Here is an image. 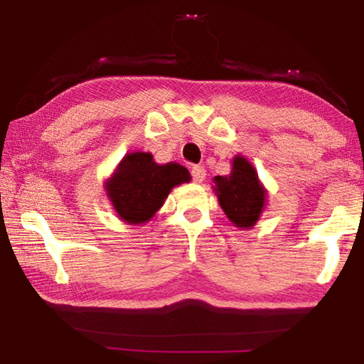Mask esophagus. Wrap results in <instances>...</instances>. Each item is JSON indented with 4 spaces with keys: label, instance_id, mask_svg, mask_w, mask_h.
Listing matches in <instances>:
<instances>
[{
    "label": "esophagus",
    "instance_id": "1",
    "mask_svg": "<svg viewBox=\"0 0 364 364\" xmlns=\"http://www.w3.org/2000/svg\"><path fill=\"white\" fill-rule=\"evenodd\" d=\"M191 175H193L194 183H202L205 180V168L200 167V165H194L193 170H191Z\"/></svg>",
    "mask_w": 364,
    "mask_h": 364
}]
</instances>
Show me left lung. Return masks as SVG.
<instances>
[{"label": "left lung", "mask_w": 364, "mask_h": 364, "mask_svg": "<svg viewBox=\"0 0 364 364\" xmlns=\"http://www.w3.org/2000/svg\"><path fill=\"white\" fill-rule=\"evenodd\" d=\"M213 183V191L228 220L241 230L254 228L267 208L268 197L254 165L239 154L232 159L231 173L215 176Z\"/></svg>", "instance_id": "obj_1"}]
</instances>
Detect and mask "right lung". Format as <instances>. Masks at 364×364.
I'll return each instance as SVG.
<instances>
[{"mask_svg": "<svg viewBox=\"0 0 364 364\" xmlns=\"http://www.w3.org/2000/svg\"><path fill=\"white\" fill-rule=\"evenodd\" d=\"M186 167L157 164L151 152H130L123 157L104 189L114 210L127 225H144L164 205L171 189L189 183Z\"/></svg>", "mask_w": 364, "mask_h": 364, "instance_id": "right-lung-1", "label": "right lung"}]
</instances>
